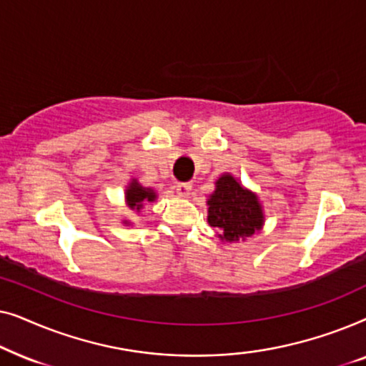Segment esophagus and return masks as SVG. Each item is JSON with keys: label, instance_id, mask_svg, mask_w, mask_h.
Instances as JSON below:
<instances>
[{"label": "esophagus", "instance_id": "34e87169", "mask_svg": "<svg viewBox=\"0 0 366 366\" xmlns=\"http://www.w3.org/2000/svg\"><path fill=\"white\" fill-rule=\"evenodd\" d=\"M177 192L182 194L183 198H188L189 193H192V183H178Z\"/></svg>", "mask_w": 366, "mask_h": 366}]
</instances>
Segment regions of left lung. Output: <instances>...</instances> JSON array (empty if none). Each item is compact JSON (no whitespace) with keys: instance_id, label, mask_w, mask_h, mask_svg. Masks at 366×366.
<instances>
[{"instance_id":"1","label":"left lung","mask_w":366,"mask_h":366,"mask_svg":"<svg viewBox=\"0 0 366 366\" xmlns=\"http://www.w3.org/2000/svg\"><path fill=\"white\" fill-rule=\"evenodd\" d=\"M208 198V223L222 242L234 243L252 237L263 227L264 214L258 197L229 173L222 174Z\"/></svg>"}]
</instances>
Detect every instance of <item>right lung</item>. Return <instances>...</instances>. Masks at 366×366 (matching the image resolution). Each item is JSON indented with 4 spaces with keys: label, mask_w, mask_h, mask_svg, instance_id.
I'll return each mask as SVG.
<instances>
[{
    "label": "right lung",
    "mask_w": 366,
    "mask_h": 366,
    "mask_svg": "<svg viewBox=\"0 0 366 366\" xmlns=\"http://www.w3.org/2000/svg\"><path fill=\"white\" fill-rule=\"evenodd\" d=\"M124 199H127L128 207L132 209H139L143 208V204L147 202H154L157 199V193L153 192L152 188H144L139 184L137 179H132V183L127 187V192H124ZM127 223V222H124Z\"/></svg>",
    "instance_id": "obj_1"
}]
</instances>
